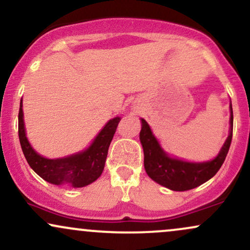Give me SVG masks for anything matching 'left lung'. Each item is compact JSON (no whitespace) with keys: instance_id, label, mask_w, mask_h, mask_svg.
Returning a JSON list of instances; mask_svg holds the SVG:
<instances>
[{"instance_id":"obj_1","label":"left lung","mask_w":250,"mask_h":250,"mask_svg":"<svg viewBox=\"0 0 250 250\" xmlns=\"http://www.w3.org/2000/svg\"><path fill=\"white\" fill-rule=\"evenodd\" d=\"M230 129L229 136L221 148L219 155L208 162H186L182 160L169 157L163 151L156 137L146 120L141 119L142 129L140 131L143 154H145V169L148 176L163 187L175 191H185L199 187L210 180L219 171L225 162L231 139H233V108L230 104Z\"/></svg>"}]
</instances>
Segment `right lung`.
I'll return each instance as SVG.
<instances>
[{"label":"right lung","mask_w":250,"mask_h":250,"mask_svg":"<svg viewBox=\"0 0 250 250\" xmlns=\"http://www.w3.org/2000/svg\"><path fill=\"white\" fill-rule=\"evenodd\" d=\"M120 121V117L109 120L84 151L62 159H45L34 150L25 136L21 100L19 111V139L25 160L39 176L53 185H70L74 188H81L90 185L101 176L109 146Z\"/></svg>","instance_id":"add662e5"}]
</instances>
